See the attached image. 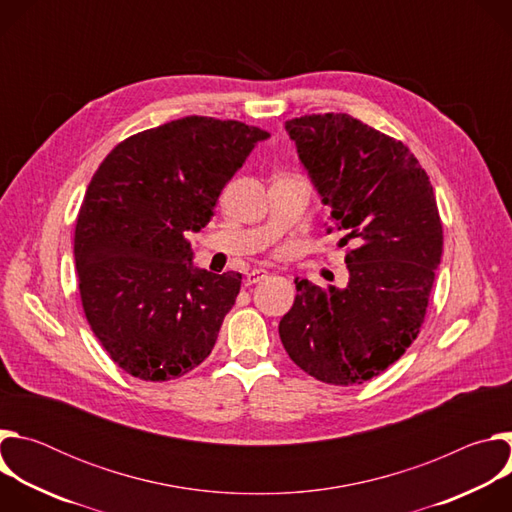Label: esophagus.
Returning a JSON list of instances; mask_svg holds the SVG:
<instances>
[{
	"label": "esophagus",
	"mask_w": 512,
	"mask_h": 512,
	"mask_svg": "<svg viewBox=\"0 0 512 512\" xmlns=\"http://www.w3.org/2000/svg\"><path fill=\"white\" fill-rule=\"evenodd\" d=\"M267 277V271L265 269H251L247 273V285H253V283H259Z\"/></svg>",
	"instance_id": "1"
}]
</instances>
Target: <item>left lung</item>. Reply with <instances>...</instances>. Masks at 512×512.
Wrapping results in <instances>:
<instances>
[{
	"mask_svg": "<svg viewBox=\"0 0 512 512\" xmlns=\"http://www.w3.org/2000/svg\"><path fill=\"white\" fill-rule=\"evenodd\" d=\"M322 202L328 233L352 241L348 285L296 279L279 338L302 371L328 385H360L417 338L444 235L429 176L401 141L346 113L285 121Z\"/></svg>",
	"mask_w": 512,
	"mask_h": 512,
	"instance_id": "1",
	"label": "left lung"
}]
</instances>
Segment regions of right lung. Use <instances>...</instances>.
<instances>
[{"instance_id": "1", "label": "right lung", "mask_w": 512, "mask_h": 512, "mask_svg": "<svg viewBox=\"0 0 512 512\" xmlns=\"http://www.w3.org/2000/svg\"><path fill=\"white\" fill-rule=\"evenodd\" d=\"M269 133L182 117L117 143L95 172L75 229L87 322L141 381L178 379L210 354L241 273L192 265L188 231L208 225L227 182Z\"/></svg>"}]
</instances>
